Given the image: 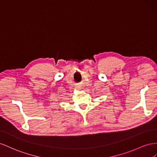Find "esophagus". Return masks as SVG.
<instances>
[{
	"instance_id": "obj_1",
	"label": "esophagus",
	"mask_w": 157,
	"mask_h": 157,
	"mask_svg": "<svg viewBox=\"0 0 157 157\" xmlns=\"http://www.w3.org/2000/svg\"><path fill=\"white\" fill-rule=\"evenodd\" d=\"M81 87H81V86H79V85H78V86H77V88H78V89H81Z\"/></svg>"
}]
</instances>
